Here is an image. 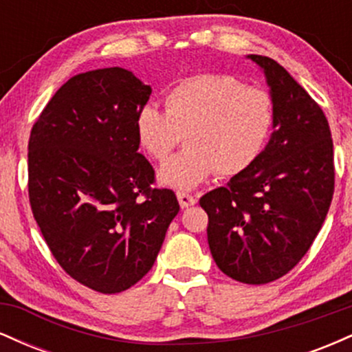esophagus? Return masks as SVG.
<instances>
[{
    "label": "esophagus",
    "instance_id": "esophagus-1",
    "mask_svg": "<svg viewBox=\"0 0 352 352\" xmlns=\"http://www.w3.org/2000/svg\"><path fill=\"white\" fill-rule=\"evenodd\" d=\"M177 199H179V204H180L182 208H188V207H192V205L197 204L195 197L188 195V193H185V192L177 193Z\"/></svg>",
    "mask_w": 352,
    "mask_h": 352
}]
</instances>
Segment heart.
Here are the masks:
<instances>
[{
  "instance_id": "heart-1",
  "label": "heart",
  "mask_w": 352,
  "mask_h": 352,
  "mask_svg": "<svg viewBox=\"0 0 352 352\" xmlns=\"http://www.w3.org/2000/svg\"><path fill=\"white\" fill-rule=\"evenodd\" d=\"M165 112L144 106L135 116L142 151L164 160L185 137V148L159 170L160 184L192 190L213 173L238 175L256 162L274 124V102L263 87L233 76L197 74L168 89Z\"/></svg>"
}]
</instances>
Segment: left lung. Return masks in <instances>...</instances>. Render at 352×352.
Here are the masks:
<instances>
[{
    "label": "left lung",
    "instance_id": "left-lung-1",
    "mask_svg": "<svg viewBox=\"0 0 352 352\" xmlns=\"http://www.w3.org/2000/svg\"><path fill=\"white\" fill-rule=\"evenodd\" d=\"M274 102L273 134L258 160L227 187L205 193L208 246L218 268L265 285L300 263L321 230L334 193L328 119L285 67L250 54Z\"/></svg>",
    "mask_w": 352,
    "mask_h": 352
}]
</instances>
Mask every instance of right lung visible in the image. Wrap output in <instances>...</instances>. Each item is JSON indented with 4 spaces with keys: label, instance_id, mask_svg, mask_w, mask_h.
Listing matches in <instances>:
<instances>
[{
    "label": "right lung",
    "instance_id": "add662e5",
    "mask_svg": "<svg viewBox=\"0 0 352 352\" xmlns=\"http://www.w3.org/2000/svg\"><path fill=\"white\" fill-rule=\"evenodd\" d=\"M152 89L122 67L74 76L31 129L28 192L52 256L94 292L120 293L153 266L175 193L152 188L155 172L139 153L135 116Z\"/></svg>",
    "mask_w": 352,
    "mask_h": 352
}]
</instances>
